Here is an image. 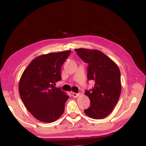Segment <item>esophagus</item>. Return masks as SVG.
I'll return each instance as SVG.
<instances>
[{
	"label": "esophagus",
	"mask_w": 146,
	"mask_h": 146,
	"mask_svg": "<svg viewBox=\"0 0 146 146\" xmlns=\"http://www.w3.org/2000/svg\"><path fill=\"white\" fill-rule=\"evenodd\" d=\"M80 95L79 93H72V96L74 98H76L78 97V96Z\"/></svg>",
	"instance_id": "esophagus-1"
}]
</instances>
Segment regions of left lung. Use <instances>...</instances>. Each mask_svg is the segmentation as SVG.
Here are the masks:
<instances>
[{
	"instance_id": "1",
	"label": "left lung",
	"mask_w": 146,
	"mask_h": 146,
	"mask_svg": "<svg viewBox=\"0 0 146 146\" xmlns=\"http://www.w3.org/2000/svg\"><path fill=\"white\" fill-rule=\"evenodd\" d=\"M75 51L88 64V80L95 82L94 88L85 91L91 103L84 112L93 119H102L113 111L119 99L122 89L119 68L99 50L80 48Z\"/></svg>"
}]
</instances>
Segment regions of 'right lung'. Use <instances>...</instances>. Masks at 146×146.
Returning a JSON list of instances; mask_svg holds the SVG:
<instances>
[{
	"label": "right lung",
	"mask_w": 146,
	"mask_h": 146,
	"mask_svg": "<svg viewBox=\"0 0 146 146\" xmlns=\"http://www.w3.org/2000/svg\"><path fill=\"white\" fill-rule=\"evenodd\" d=\"M70 53L66 51L37 56L20 79V97L29 112L41 122H53L63 114L70 97L55 85L61 80V67Z\"/></svg>",
	"instance_id": "add662e5"
}]
</instances>
